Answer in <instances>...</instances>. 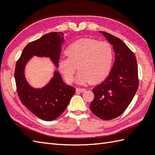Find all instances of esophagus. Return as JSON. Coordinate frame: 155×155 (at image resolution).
I'll use <instances>...</instances> for the list:
<instances>
[{"label": "esophagus", "mask_w": 155, "mask_h": 155, "mask_svg": "<svg viewBox=\"0 0 155 155\" xmlns=\"http://www.w3.org/2000/svg\"><path fill=\"white\" fill-rule=\"evenodd\" d=\"M76 91L79 92H84L86 91V89H84V88H77Z\"/></svg>", "instance_id": "34e87169"}]
</instances>
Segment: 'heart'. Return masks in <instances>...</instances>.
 <instances>
[{
    "label": "heart",
    "mask_w": 155,
    "mask_h": 155,
    "mask_svg": "<svg viewBox=\"0 0 155 155\" xmlns=\"http://www.w3.org/2000/svg\"><path fill=\"white\" fill-rule=\"evenodd\" d=\"M65 52L68 57L61 59L58 68L68 83L74 81L77 69L80 70L78 80L81 84L100 82L111 69L114 51L107 42L80 39L71 44Z\"/></svg>",
    "instance_id": "1"
}]
</instances>
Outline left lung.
Segmentation results:
<instances>
[{
    "mask_svg": "<svg viewBox=\"0 0 155 155\" xmlns=\"http://www.w3.org/2000/svg\"><path fill=\"white\" fill-rule=\"evenodd\" d=\"M113 46L115 59L108 78L92 90V112L104 120L117 117L129 106L138 90V65L135 55L118 38L99 31Z\"/></svg>",
    "mask_w": 155,
    "mask_h": 155,
    "instance_id": "8db88e82",
    "label": "left lung"
}]
</instances>
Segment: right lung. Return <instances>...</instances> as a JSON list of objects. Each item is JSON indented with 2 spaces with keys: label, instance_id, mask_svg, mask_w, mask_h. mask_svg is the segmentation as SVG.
I'll return each instance as SVG.
<instances>
[{
  "label": "right lung",
  "instance_id": "obj_1",
  "mask_svg": "<svg viewBox=\"0 0 155 155\" xmlns=\"http://www.w3.org/2000/svg\"><path fill=\"white\" fill-rule=\"evenodd\" d=\"M64 41L63 32L44 35L26 45L16 63L15 79L20 101L32 113L45 121H50L59 117L68 107L75 89L64 82L56 70L45 86L32 87L26 80L25 68L33 56L48 58L58 68Z\"/></svg>",
  "mask_w": 155,
  "mask_h": 155
}]
</instances>
